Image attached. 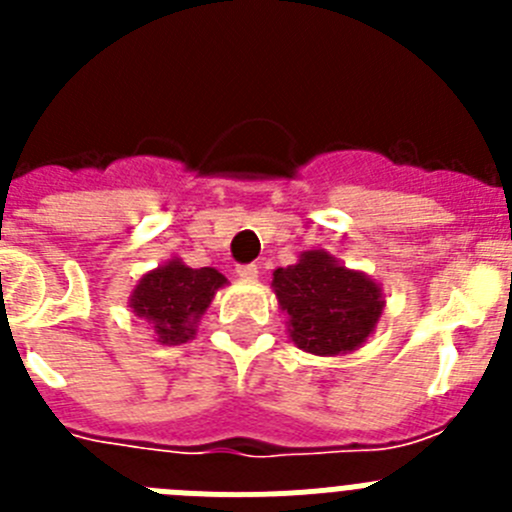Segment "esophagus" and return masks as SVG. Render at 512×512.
I'll return each instance as SVG.
<instances>
[{"label": "esophagus", "mask_w": 512, "mask_h": 512, "mask_svg": "<svg viewBox=\"0 0 512 512\" xmlns=\"http://www.w3.org/2000/svg\"><path fill=\"white\" fill-rule=\"evenodd\" d=\"M235 274H238V279H243V282H253V279L259 277V266L256 264L235 266Z\"/></svg>", "instance_id": "obj_1"}]
</instances>
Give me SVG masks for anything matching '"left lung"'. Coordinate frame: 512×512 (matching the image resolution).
I'll return each instance as SVG.
<instances>
[{
  "label": "left lung",
  "instance_id": "left-lung-1",
  "mask_svg": "<svg viewBox=\"0 0 512 512\" xmlns=\"http://www.w3.org/2000/svg\"><path fill=\"white\" fill-rule=\"evenodd\" d=\"M289 341L315 356H346L366 343L384 312L382 284L323 248L302 251L271 277Z\"/></svg>",
  "mask_w": 512,
  "mask_h": 512
}]
</instances>
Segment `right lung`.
Listing matches in <instances>:
<instances>
[{
	"instance_id": "add662e5",
	"label": "right lung",
	"mask_w": 512,
	"mask_h": 512,
	"mask_svg": "<svg viewBox=\"0 0 512 512\" xmlns=\"http://www.w3.org/2000/svg\"><path fill=\"white\" fill-rule=\"evenodd\" d=\"M228 279L212 266L192 269L179 256L146 271L130 292L128 307L146 320L161 346H179L197 336L202 315Z\"/></svg>"
}]
</instances>
